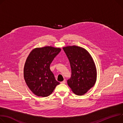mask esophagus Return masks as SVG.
<instances>
[{
  "mask_svg": "<svg viewBox=\"0 0 123 123\" xmlns=\"http://www.w3.org/2000/svg\"><path fill=\"white\" fill-rule=\"evenodd\" d=\"M61 83L62 84H65V83H66V80H64L63 81H61Z\"/></svg>",
  "mask_w": 123,
  "mask_h": 123,
  "instance_id": "obj_1",
  "label": "esophagus"
}]
</instances>
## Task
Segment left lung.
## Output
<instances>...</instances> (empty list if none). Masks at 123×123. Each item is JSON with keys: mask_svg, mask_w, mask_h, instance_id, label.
<instances>
[{"mask_svg": "<svg viewBox=\"0 0 123 123\" xmlns=\"http://www.w3.org/2000/svg\"><path fill=\"white\" fill-rule=\"evenodd\" d=\"M70 63L72 75L67 83L78 95L86 93L95 84L97 72L91 55L85 48L78 46L63 48Z\"/></svg>", "mask_w": 123, "mask_h": 123, "instance_id": "1", "label": "left lung"}]
</instances>
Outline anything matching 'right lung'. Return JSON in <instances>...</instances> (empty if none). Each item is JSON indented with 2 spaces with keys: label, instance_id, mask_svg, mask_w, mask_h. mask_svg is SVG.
Here are the masks:
<instances>
[{
  "label": "right lung",
  "instance_id": "add662e5",
  "mask_svg": "<svg viewBox=\"0 0 123 123\" xmlns=\"http://www.w3.org/2000/svg\"><path fill=\"white\" fill-rule=\"evenodd\" d=\"M60 48L45 46L34 49L27 57L24 68V77L31 91L38 96L47 97L60 84L50 69V65Z\"/></svg>",
  "mask_w": 123,
  "mask_h": 123
}]
</instances>
